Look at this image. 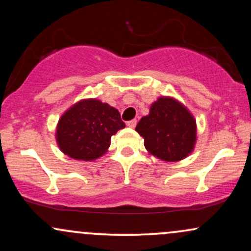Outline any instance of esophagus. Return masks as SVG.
Wrapping results in <instances>:
<instances>
[{
	"label": "esophagus",
	"instance_id": "1",
	"mask_svg": "<svg viewBox=\"0 0 251 251\" xmlns=\"http://www.w3.org/2000/svg\"><path fill=\"white\" fill-rule=\"evenodd\" d=\"M135 125H137V119H133V120H129L127 122V126L131 128H134Z\"/></svg>",
	"mask_w": 251,
	"mask_h": 251
}]
</instances>
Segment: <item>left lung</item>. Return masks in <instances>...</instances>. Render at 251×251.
Instances as JSON below:
<instances>
[{
  "mask_svg": "<svg viewBox=\"0 0 251 251\" xmlns=\"http://www.w3.org/2000/svg\"><path fill=\"white\" fill-rule=\"evenodd\" d=\"M135 131L144 138L149 153L165 162H178L194 151L197 125L183 103L171 97H160L150 113L138 123Z\"/></svg>",
  "mask_w": 251,
  "mask_h": 251,
  "instance_id": "8db88e82",
  "label": "left lung"
}]
</instances>
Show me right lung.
<instances>
[{
  "instance_id": "obj_1",
  "label": "right lung",
  "mask_w": 251,
  "mask_h": 251,
  "mask_svg": "<svg viewBox=\"0 0 251 251\" xmlns=\"http://www.w3.org/2000/svg\"><path fill=\"white\" fill-rule=\"evenodd\" d=\"M125 127L117 108L98 99H83L59 119L55 138L65 154L76 160H96L107 152L111 137Z\"/></svg>"
}]
</instances>
